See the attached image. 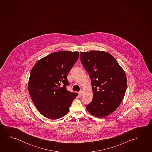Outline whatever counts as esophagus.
I'll use <instances>...</instances> for the list:
<instances>
[{
	"instance_id": "esophagus-1",
	"label": "esophagus",
	"mask_w": 152,
	"mask_h": 152,
	"mask_svg": "<svg viewBox=\"0 0 152 152\" xmlns=\"http://www.w3.org/2000/svg\"><path fill=\"white\" fill-rule=\"evenodd\" d=\"M83 94V92L82 91H80L79 93H78V96L79 97H81L82 96Z\"/></svg>"
}]
</instances>
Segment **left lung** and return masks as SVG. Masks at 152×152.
I'll list each match as a JSON object with an SVG mask.
<instances>
[{"instance_id": "obj_1", "label": "left lung", "mask_w": 152, "mask_h": 152, "mask_svg": "<svg viewBox=\"0 0 152 152\" xmlns=\"http://www.w3.org/2000/svg\"><path fill=\"white\" fill-rule=\"evenodd\" d=\"M80 61L90 76L93 93L92 102L85 106L95 117H106L124 99L127 85L125 72L108 52H80Z\"/></svg>"}]
</instances>
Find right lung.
Masks as SVG:
<instances>
[{"instance_id":"obj_1","label":"right lung","mask_w":152,"mask_h":152,"mask_svg":"<svg viewBox=\"0 0 152 152\" xmlns=\"http://www.w3.org/2000/svg\"><path fill=\"white\" fill-rule=\"evenodd\" d=\"M79 52L58 51L39 60L30 73L28 89L39 111L49 119L67 115L77 93L68 91V72L77 61Z\"/></svg>"}]
</instances>
